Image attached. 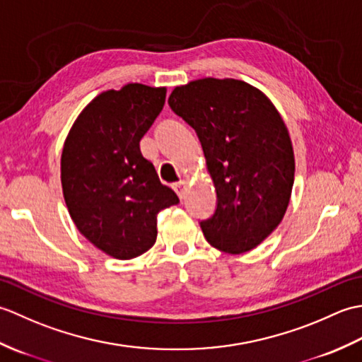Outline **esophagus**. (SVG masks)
Listing matches in <instances>:
<instances>
[{
  "label": "esophagus",
  "mask_w": 362,
  "mask_h": 362,
  "mask_svg": "<svg viewBox=\"0 0 362 362\" xmlns=\"http://www.w3.org/2000/svg\"><path fill=\"white\" fill-rule=\"evenodd\" d=\"M185 187H187V182H183V180L177 182V183H174V185H173L177 196H179L180 199H183V194H185Z\"/></svg>",
  "instance_id": "obj_1"
}]
</instances>
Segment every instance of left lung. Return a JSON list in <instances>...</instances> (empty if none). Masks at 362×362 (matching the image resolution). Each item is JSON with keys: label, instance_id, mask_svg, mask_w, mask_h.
Returning a JSON list of instances; mask_svg holds the SVG:
<instances>
[{"label": "left lung", "instance_id": "1", "mask_svg": "<svg viewBox=\"0 0 362 362\" xmlns=\"http://www.w3.org/2000/svg\"><path fill=\"white\" fill-rule=\"evenodd\" d=\"M168 104L196 130L216 188V210L201 221L205 240L226 253L257 247L281 222L294 185V151L280 113L236 79L175 87Z\"/></svg>", "mask_w": 362, "mask_h": 362}]
</instances>
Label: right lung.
<instances>
[{
	"label": "right lung",
	"mask_w": 362,
	"mask_h": 362,
	"mask_svg": "<svg viewBox=\"0 0 362 362\" xmlns=\"http://www.w3.org/2000/svg\"><path fill=\"white\" fill-rule=\"evenodd\" d=\"M165 98L166 88L143 83L107 90L81 112L64 144L60 177L70 216L113 258L149 250L157 240V214L179 204L140 151Z\"/></svg>",
	"instance_id": "1"
}]
</instances>
